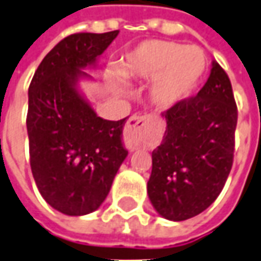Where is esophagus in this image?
Listing matches in <instances>:
<instances>
[{
    "instance_id": "esophagus-1",
    "label": "esophagus",
    "mask_w": 261,
    "mask_h": 261,
    "mask_svg": "<svg viewBox=\"0 0 261 261\" xmlns=\"http://www.w3.org/2000/svg\"><path fill=\"white\" fill-rule=\"evenodd\" d=\"M148 116H132L123 129V142L129 150H135L142 145V129L148 125Z\"/></svg>"
}]
</instances>
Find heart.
I'll list each match as a JSON object with an SVG mask.
<instances>
[{
  "mask_svg": "<svg viewBox=\"0 0 261 261\" xmlns=\"http://www.w3.org/2000/svg\"><path fill=\"white\" fill-rule=\"evenodd\" d=\"M206 68L200 48L173 41L149 39L127 52L119 73L111 76V85L123 93L125 81H152L150 99L161 109H172L188 100L199 85Z\"/></svg>",
  "mask_w": 261,
  "mask_h": 261,
  "instance_id": "1",
  "label": "heart"
}]
</instances>
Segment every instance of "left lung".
Here are the masks:
<instances>
[{
    "instance_id": "8db88e82",
    "label": "left lung",
    "mask_w": 261,
    "mask_h": 261,
    "mask_svg": "<svg viewBox=\"0 0 261 261\" xmlns=\"http://www.w3.org/2000/svg\"><path fill=\"white\" fill-rule=\"evenodd\" d=\"M162 116L166 130L152 152L148 196L162 217L182 222L216 200L233 165L237 108L227 73L213 61L197 95Z\"/></svg>"
}]
</instances>
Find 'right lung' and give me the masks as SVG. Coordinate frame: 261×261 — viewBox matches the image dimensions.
<instances>
[{"instance_id":"1","label":"right lung","mask_w":261,"mask_h":261,"mask_svg":"<svg viewBox=\"0 0 261 261\" xmlns=\"http://www.w3.org/2000/svg\"><path fill=\"white\" fill-rule=\"evenodd\" d=\"M118 34L64 38L42 59L28 89L32 176L45 202L68 216L99 207L127 156L122 145L126 118H99L79 88L81 81H92L84 69L96 66Z\"/></svg>"}]
</instances>
